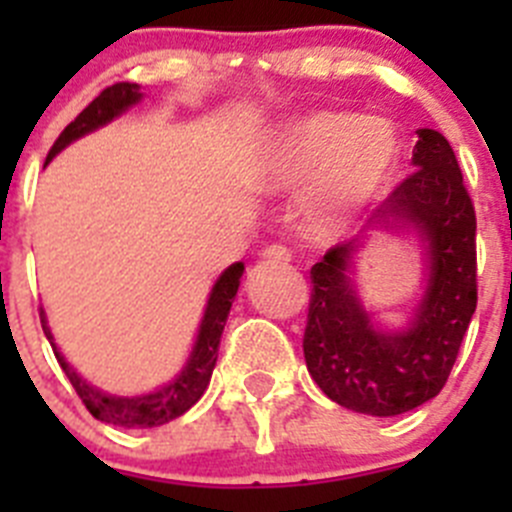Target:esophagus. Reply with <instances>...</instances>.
<instances>
[{"label":"esophagus","mask_w":512,"mask_h":512,"mask_svg":"<svg viewBox=\"0 0 512 512\" xmlns=\"http://www.w3.org/2000/svg\"><path fill=\"white\" fill-rule=\"evenodd\" d=\"M261 259H264L266 264H287V261L292 259V253L284 246H269L261 251Z\"/></svg>","instance_id":"1"}]
</instances>
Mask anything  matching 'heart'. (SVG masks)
<instances>
[{"instance_id": "1", "label": "heart", "mask_w": 512, "mask_h": 512, "mask_svg": "<svg viewBox=\"0 0 512 512\" xmlns=\"http://www.w3.org/2000/svg\"><path fill=\"white\" fill-rule=\"evenodd\" d=\"M402 161V135L387 117L312 110L266 135L253 182L266 194H295L315 241L338 238L387 192Z\"/></svg>"}]
</instances>
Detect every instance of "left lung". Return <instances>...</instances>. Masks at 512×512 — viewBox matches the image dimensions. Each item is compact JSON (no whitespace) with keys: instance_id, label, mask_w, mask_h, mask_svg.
Instances as JSON below:
<instances>
[{"instance_id":"obj_1","label":"left lung","mask_w":512,"mask_h":512,"mask_svg":"<svg viewBox=\"0 0 512 512\" xmlns=\"http://www.w3.org/2000/svg\"><path fill=\"white\" fill-rule=\"evenodd\" d=\"M413 169L356 238L310 271L307 372L333 402L377 418L410 413L443 390L477 310V217L438 130H418ZM379 232L421 248V292L397 326L363 305L355 282L360 251Z\"/></svg>"}]
</instances>
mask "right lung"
Masks as SVG:
<instances>
[{
	"label": "right lung",
	"mask_w": 512,
	"mask_h": 512,
	"mask_svg": "<svg viewBox=\"0 0 512 512\" xmlns=\"http://www.w3.org/2000/svg\"><path fill=\"white\" fill-rule=\"evenodd\" d=\"M140 102H143V92H140L138 84L122 81V84L107 87L89 104L87 110H81L79 117L66 125V130L53 143L45 164H51L53 158L63 148H69L74 140L84 138V135L104 128V125H110L112 120L133 110L135 104ZM243 269H246L243 261H235L212 284L205 312H202L200 328H197L192 351H189L187 361H184L182 372L174 374V379H169V382L156 387V390L140 392V395H110V392L99 390V387H94V384H89L87 379L81 377L74 366L66 361V356L61 354V348H58L56 338L51 333V325H48V318H45V310L40 307V323H43L45 338L53 346L58 364L66 372L69 382L74 384L76 395L87 405L89 413L97 420H102V423L122 425V428H156V425H164L187 413L194 402L205 395L207 384H210L212 369L217 364V348H220V338H223L225 320H228L230 307H233L238 287H241Z\"/></svg>",
	"instance_id": "1"
}]
</instances>
